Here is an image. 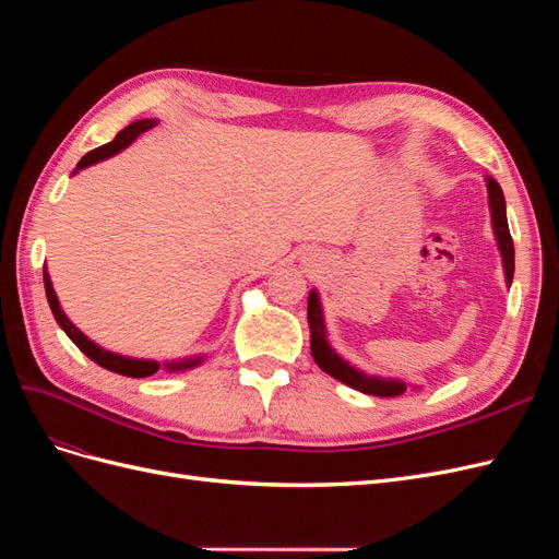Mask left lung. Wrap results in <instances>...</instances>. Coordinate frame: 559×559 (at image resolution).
<instances>
[{
  "label": "left lung",
  "mask_w": 559,
  "mask_h": 559,
  "mask_svg": "<svg viewBox=\"0 0 559 559\" xmlns=\"http://www.w3.org/2000/svg\"><path fill=\"white\" fill-rule=\"evenodd\" d=\"M487 183V205H489V216H492V230H495V240L501 253V265H503V277L506 286L513 284V270H515V249L513 240L509 233V222H506V198L501 186L497 179L485 177ZM308 324H310V352L314 364L329 373L331 378L341 380L343 384L357 389V392L370 394V396H382V399H392L401 396L403 392H408V386L421 389L419 384L413 382H403L399 378H382V376H368L361 368L352 366L347 359H343L337 354L329 337H326V319H324V308H321V298L319 292L312 289L308 296Z\"/></svg>",
  "instance_id": "obj_1"
}]
</instances>
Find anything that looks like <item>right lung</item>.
Wrapping results in <instances>:
<instances>
[{
  "instance_id": "1",
  "label": "right lung",
  "mask_w": 559,
  "mask_h": 559,
  "mask_svg": "<svg viewBox=\"0 0 559 559\" xmlns=\"http://www.w3.org/2000/svg\"><path fill=\"white\" fill-rule=\"evenodd\" d=\"M154 126H158V118H142V121H134L130 123L128 128H123L121 132L116 134V138L109 142V144H103L97 146L93 151H88L86 156H83L76 165V173L86 170V167L99 163V160H107L116 154H121L123 148H128L134 140L140 138L142 132L151 130ZM44 289H46V298H48V306H50V312H53L56 321L60 324V329L67 333V337L86 354L88 359H93L97 366H103L107 370H111V373H118V376H126V378H148L158 373V370H170V373H181V370H191L195 366H200L202 361H205V354H193V357H183V359H170V361H156V359H134V357H126V354H118V352H109L105 347H99L97 343H93L91 337L83 333L81 329H76L74 321H70V317L64 314V310L60 308V300H58V294L53 289V282H50V275L48 270L44 267Z\"/></svg>"
}]
</instances>
